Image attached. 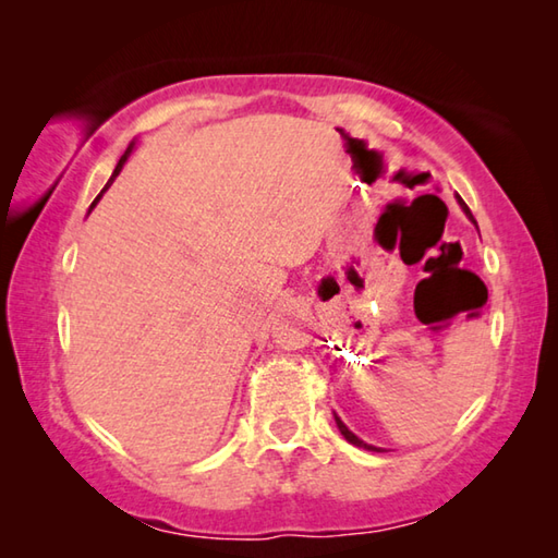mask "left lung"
Returning <instances> with one entry per match:
<instances>
[{
	"label": "left lung",
	"instance_id": "8db88e82",
	"mask_svg": "<svg viewBox=\"0 0 558 558\" xmlns=\"http://www.w3.org/2000/svg\"><path fill=\"white\" fill-rule=\"evenodd\" d=\"M460 204H462V202H460ZM462 209H465V214H468V216H470V219H472V214H470V209H468V206H465V204H462ZM472 221H475V219H472ZM335 421H337V428H339V430H342V436H344V438H347L349 442H352V446H356V448H366V450H376L374 446H366V442H364V440H359V438L354 436V433H352V430H349V428L344 426V423L337 418V415H335Z\"/></svg>",
	"mask_w": 558,
	"mask_h": 558
}]
</instances>
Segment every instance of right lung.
I'll use <instances>...</instances> for the list:
<instances>
[{
	"label": "right lung",
	"instance_id": "1",
	"mask_svg": "<svg viewBox=\"0 0 558 558\" xmlns=\"http://www.w3.org/2000/svg\"><path fill=\"white\" fill-rule=\"evenodd\" d=\"M130 153H132V143L128 145V149H125V155H122V157H120V162H118V167H116V172H112V177H110V182H112V179H116V177L120 174V169H122V165H125V159H128V155H130ZM110 182H108V184H110ZM106 189H108V186H106ZM106 189H102V192H106ZM98 199H100V194L96 196V202H98ZM96 202H93V206H96Z\"/></svg>",
	"mask_w": 558,
	"mask_h": 558
}]
</instances>
